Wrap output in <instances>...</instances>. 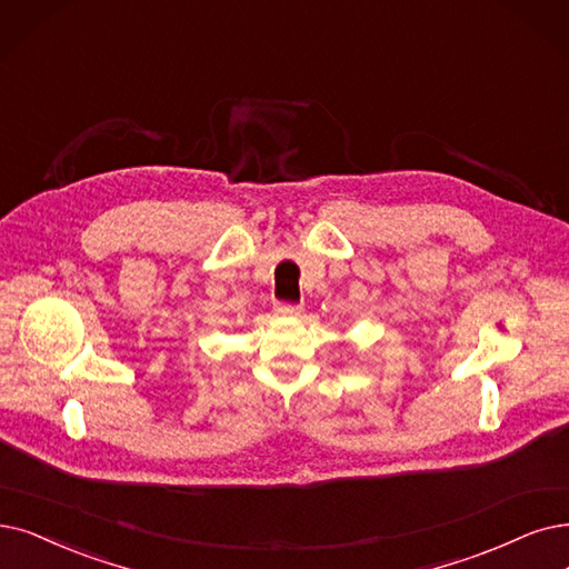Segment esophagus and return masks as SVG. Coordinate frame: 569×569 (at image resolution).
Segmentation results:
<instances>
[{
	"instance_id": "obj_1",
	"label": "esophagus",
	"mask_w": 569,
	"mask_h": 569,
	"mask_svg": "<svg viewBox=\"0 0 569 569\" xmlns=\"http://www.w3.org/2000/svg\"><path fill=\"white\" fill-rule=\"evenodd\" d=\"M276 310L280 315H299L301 312V303H280Z\"/></svg>"
}]
</instances>
